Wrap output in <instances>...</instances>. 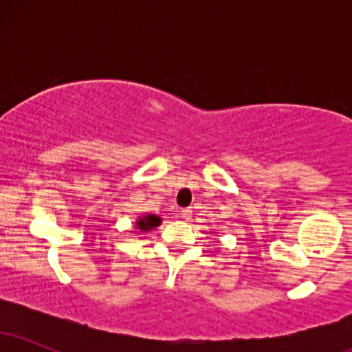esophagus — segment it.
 <instances>
[{
  "instance_id": "34e87169",
  "label": "esophagus",
  "mask_w": 352,
  "mask_h": 352,
  "mask_svg": "<svg viewBox=\"0 0 352 352\" xmlns=\"http://www.w3.org/2000/svg\"><path fill=\"white\" fill-rule=\"evenodd\" d=\"M180 215H182V218H184V220H190V218H192V210L190 208H182L180 210Z\"/></svg>"
}]
</instances>
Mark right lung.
Segmentation results:
<instances>
[{"mask_svg":"<svg viewBox=\"0 0 352 352\" xmlns=\"http://www.w3.org/2000/svg\"><path fill=\"white\" fill-rule=\"evenodd\" d=\"M159 225H160V217L157 215H145L142 218H139V221H137V227L140 230H152L159 227Z\"/></svg>","mask_w":352,"mask_h":352,"instance_id":"add662e5","label":"right lung"}]
</instances>
